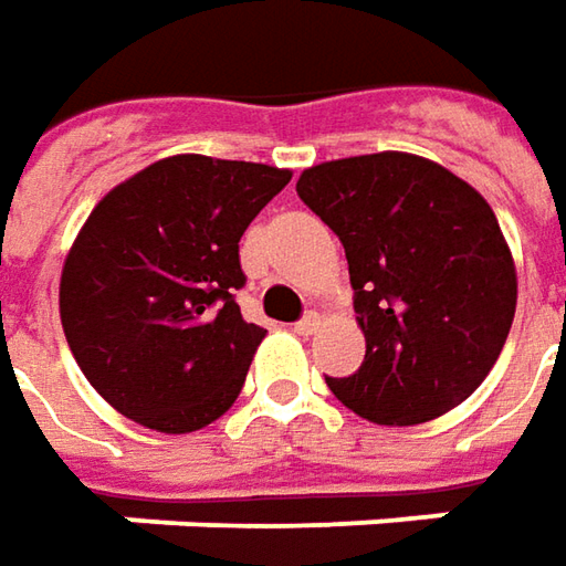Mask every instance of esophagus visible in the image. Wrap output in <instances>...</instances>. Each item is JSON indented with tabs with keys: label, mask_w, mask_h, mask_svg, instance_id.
Returning <instances> with one entry per match:
<instances>
[{
	"label": "esophagus",
	"mask_w": 566,
	"mask_h": 566,
	"mask_svg": "<svg viewBox=\"0 0 566 566\" xmlns=\"http://www.w3.org/2000/svg\"><path fill=\"white\" fill-rule=\"evenodd\" d=\"M316 328H319V316L316 313H306L301 322H294V332L297 335H313Z\"/></svg>",
	"instance_id": "obj_1"
}]
</instances>
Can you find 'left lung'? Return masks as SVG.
<instances>
[{
  "mask_svg": "<svg viewBox=\"0 0 566 566\" xmlns=\"http://www.w3.org/2000/svg\"><path fill=\"white\" fill-rule=\"evenodd\" d=\"M301 200L347 253L363 366L325 376L332 395L379 426L454 410L492 373L516 310V269L476 187L413 153L306 168Z\"/></svg>",
  "mask_w": 566,
  "mask_h": 566,
  "instance_id": "1",
  "label": "left lung"
}]
</instances>
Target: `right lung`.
<instances>
[{"label": "right lung", "mask_w": 566, "mask_h": 566, "mask_svg": "<svg viewBox=\"0 0 566 566\" xmlns=\"http://www.w3.org/2000/svg\"><path fill=\"white\" fill-rule=\"evenodd\" d=\"M287 168L168 156L112 187L69 250L59 313L87 381L166 436L238 400L265 328L247 322L238 244Z\"/></svg>", "instance_id": "right-lung-1"}]
</instances>
